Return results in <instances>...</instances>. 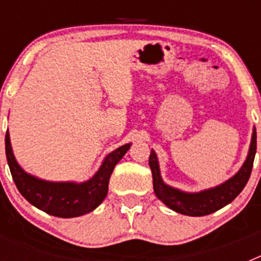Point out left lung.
Wrapping results in <instances>:
<instances>
[{
  "instance_id": "obj_1",
  "label": "left lung",
  "mask_w": 261,
  "mask_h": 261,
  "mask_svg": "<svg viewBox=\"0 0 261 261\" xmlns=\"http://www.w3.org/2000/svg\"><path fill=\"white\" fill-rule=\"evenodd\" d=\"M255 154H256V129L253 128L248 155L241 170L234 176L230 177L229 180H226L220 186L204 190L201 192L190 193L167 186L162 180L158 158H156L155 151L151 150L150 156H149V166L153 174L154 192L163 204L167 205L168 208L176 213L192 217H201L214 213L230 204L243 191L252 171Z\"/></svg>"
}]
</instances>
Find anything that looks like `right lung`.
I'll list each match as a JSON object with an SVG mask.
<instances>
[{
    "mask_svg": "<svg viewBox=\"0 0 261 261\" xmlns=\"http://www.w3.org/2000/svg\"><path fill=\"white\" fill-rule=\"evenodd\" d=\"M125 144L108 154L96 174L84 183L74 181H47L27 174L13 154L9 130L5 136L6 159L11 176L20 195L40 211L61 218H73L93 212L106 199L108 181L115 166L129 150Z\"/></svg>",
    "mask_w": 261,
    "mask_h": 261,
    "instance_id": "1",
    "label": "right lung"
}]
</instances>
